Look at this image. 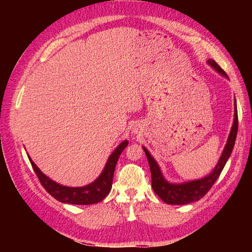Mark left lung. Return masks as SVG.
Segmentation results:
<instances>
[{
	"label": "left lung",
	"instance_id": "1",
	"mask_svg": "<svg viewBox=\"0 0 252 252\" xmlns=\"http://www.w3.org/2000/svg\"><path fill=\"white\" fill-rule=\"evenodd\" d=\"M208 63L215 69L216 71L221 73L222 76L228 78L226 72L224 71L215 61L209 60ZM237 130H238V115H237L236 100H235V114H234V122H233L232 129H231V132H229L226 145L224 147V151L221 155L220 159H219L218 164L216 165L215 170H213L210 174H208L207 176H205V178H202L200 180L189 181V182H185V183H180V184L170 183V182H168L163 178L161 170H160L156 160L152 157V155L149 154L147 149L143 146L144 152H145L147 156L149 168H151L152 186H153L154 191L156 192V194L161 198L165 203H168V205H186V203H190V202L201 199V198L209 191V189H211L212 185L216 183V181L218 180V178L220 176L222 172L224 165L226 164V161L228 160L229 156H231L232 151L234 148L235 140H236Z\"/></svg>",
	"mask_w": 252,
	"mask_h": 252
}]
</instances>
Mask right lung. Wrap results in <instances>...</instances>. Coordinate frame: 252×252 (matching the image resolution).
<instances>
[{
    "label": "right lung",
    "instance_id": "1",
    "mask_svg": "<svg viewBox=\"0 0 252 252\" xmlns=\"http://www.w3.org/2000/svg\"><path fill=\"white\" fill-rule=\"evenodd\" d=\"M127 146V141H123L112 153L103 170V172L92 183L82 187H68L56 183L53 180L42 172L36 167V164L32 161L29 157L30 163L33 168L34 172L40 180V183L44 187L45 190L49 192L61 202L71 203V205H93L101 201L109 194L112 186V178H114L115 169L118 159H119L123 149Z\"/></svg>",
    "mask_w": 252,
    "mask_h": 252
}]
</instances>
